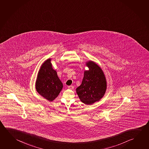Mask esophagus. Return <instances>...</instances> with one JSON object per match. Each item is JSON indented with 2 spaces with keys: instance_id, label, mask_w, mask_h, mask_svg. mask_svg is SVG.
Masks as SVG:
<instances>
[{
  "instance_id": "34e87169",
  "label": "esophagus",
  "mask_w": 149,
  "mask_h": 149,
  "mask_svg": "<svg viewBox=\"0 0 149 149\" xmlns=\"http://www.w3.org/2000/svg\"><path fill=\"white\" fill-rule=\"evenodd\" d=\"M74 88V87L73 86H68V88L70 89H73Z\"/></svg>"
}]
</instances>
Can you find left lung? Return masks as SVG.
I'll return each instance as SVG.
<instances>
[{"instance_id":"8db88e82","label":"left lung","mask_w":149,"mask_h":149,"mask_svg":"<svg viewBox=\"0 0 149 149\" xmlns=\"http://www.w3.org/2000/svg\"><path fill=\"white\" fill-rule=\"evenodd\" d=\"M88 71H85L81 85L76 88L79 99L85 104H91L104 96L106 81L102 69L92 61L87 63Z\"/></svg>"}]
</instances>
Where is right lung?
Returning a JSON list of instances; mask_svg holds the SVG:
<instances>
[{
    "label": "right lung",
    "mask_w": 149,
    "mask_h": 149,
    "mask_svg": "<svg viewBox=\"0 0 149 149\" xmlns=\"http://www.w3.org/2000/svg\"><path fill=\"white\" fill-rule=\"evenodd\" d=\"M63 88V84L58 77L48 59L42 64L38 73L36 88L39 94L52 102L58 97Z\"/></svg>",
    "instance_id": "obj_1"
}]
</instances>
